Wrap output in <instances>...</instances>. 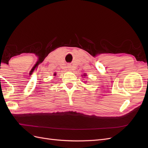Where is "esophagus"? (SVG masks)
<instances>
[{"instance_id": "34e87169", "label": "esophagus", "mask_w": 148, "mask_h": 148, "mask_svg": "<svg viewBox=\"0 0 148 148\" xmlns=\"http://www.w3.org/2000/svg\"><path fill=\"white\" fill-rule=\"evenodd\" d=\"M69 70H71V66H69Z\"/></svg>"}]
</instances>
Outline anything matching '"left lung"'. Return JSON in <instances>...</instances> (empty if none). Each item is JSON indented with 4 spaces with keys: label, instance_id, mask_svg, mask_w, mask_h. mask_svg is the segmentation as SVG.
Segmentation results:
<instances>
[{
    "label": "left lung",
    "instance_id": "1",
    "mask_svg": "<svg viewBox=\"0 0 148 148\" xmlns=\"http://www.w3.org/2000/svg\"><path fill=\"white\" fill-rule=\"evenodd\" d=\"M84 76H86V75H84Z\"/></svg>",
    "mask_w": 148,
    "mask_h": 148
}]
</instances>
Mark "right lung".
Instances as JSON below:
<instances>
[{
    "instance_id": "add662e5",
    "label": "right lung",
    "mask_w": 148,
    "mask_h": 148,
    "mask_svg": "<svg viewBox=\"0 0 148 148\" xmlns=\"http://www.w3.org/2000/svg\"><path fill=\"white\" fill-rule=\"evenodd\" d=\"M56 73H55V74H54V75H55V76H56Z\"/></svg>"
}]
</instances>
